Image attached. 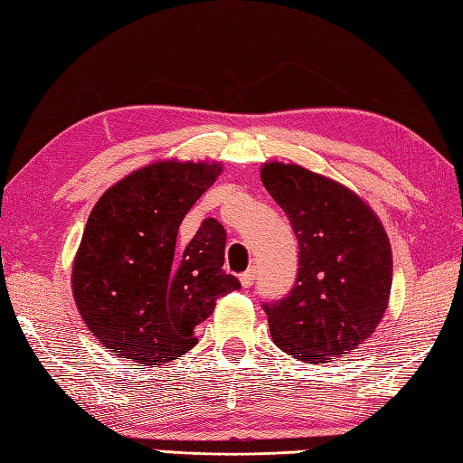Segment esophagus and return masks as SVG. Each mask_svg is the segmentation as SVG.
I'll use <instances>...</instances> for the list:
<instances>
[{
  "instance_id": "34e87169",
  "label": "esophagus",
  "mask_w": 463,
  "mask_h": 463,
  "mask_svg": "<svg viewBox=\"0 0 463 463\" xmlns=\"http://www.w3.org/2000/svg\"><path fill=\"white\" fill-rule=\"evenodd\" d=\"M255 279H257V275H255V269H249L247 273H242V275H241V285H242L244 288H249L252 283H255Z\"/></svg>"
}]
</instances>
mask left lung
<instances>
[{
    "instance_id": "left-lung-1",
    "label": "left lung",
    "mask_w": 463,
    "mask_h": 463,
    "mask_svg": "<svg viewBox=\"0 0 463 463\" xmlns=\"http://www.w3.org/2000/svg\"><path fill=\"white\" fill-rule=\"evenodd\" d=\"M260 180L298 242L293 291L265 305L275 345L305 364L345 357L387 311L393 255L383 224L357 193L305 166L270 160Z\"/></svg>"
}]
</instances>
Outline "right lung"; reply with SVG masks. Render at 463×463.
Masks as SVG:
<instances>
[{
	"instance_id": "right-lung-1",
	"label": "right lung",
	"mask_w": 463,
	"mask_h": 463,
	"mask_svg": "<svg viewBox=\"0 0 463 463\" xmlns=\"http://www.w3.org/2000/svg\"><path fill=\"white\" fill-rule=\"evenodd\" d=\"M221 162L165 158L98 198L71 265V295L112 355L162 365L196 345L194 327L241 283L226 275L222 226L203 222L175 255L184 214L214 184Z\"/></svg>"
}]
</instances>
